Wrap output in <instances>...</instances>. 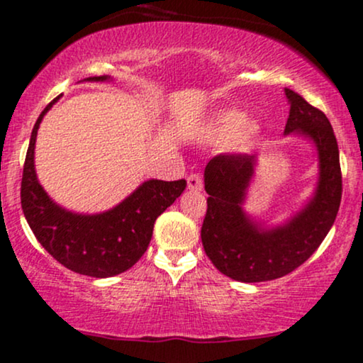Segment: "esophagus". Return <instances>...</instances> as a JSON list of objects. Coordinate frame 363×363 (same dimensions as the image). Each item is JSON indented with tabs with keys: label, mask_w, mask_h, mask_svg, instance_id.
Returning <instances> with one entry per match:
<instances>
[{
	"label": "esophagus",
	"mask_w": 363,
	"mask_h": 363,
	"mask_svg": "<svg viewBox=\"0 0 363 363\" xmlns=\"http://www.w3.org/2000/svg\"><path fill=\"white\" fill-rule=\"evenodd\" d=\"M204 186V179L201 174H191L189 177H187V187H189L191 191H201Z\"/></svg>",
	"instance_id": "34e87169"
}]
</instances>
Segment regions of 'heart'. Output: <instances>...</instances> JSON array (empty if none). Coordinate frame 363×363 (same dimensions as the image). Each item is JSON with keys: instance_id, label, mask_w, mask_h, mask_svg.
Masks as SVG:
<instances>
[{"instance_id": "obj_1", "label": "heart", "mask_w": 363, "mask_h": 363, "mask_svg": "<svg viewBox=\"0 0 363 363\" xmlns=\"http://www.w3.org/2000/svg\"><path fill=\"white\" fill-rule=\"evenodd\" d=\"M209 132L216 139H229L235 135L238 145H247L258 134V125L255 122L245 121V113L240 110L228 108L221 110L214 117Z\"/></svg>"}]
</instances>
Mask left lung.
Here are the masks:
<instances>
[{
    "label": "left lung",
    "instance_id": "left-lung-1",
    "mask_svg": "<svg viewBox=\"0 0 363 363\" xmlns=\"http://www.w3.org/2000/svg\"><path fill=\"white\" fill-rule=\"evenodd\" d=\"M284 91L290 100L284 134L296 132L310 137L320 160L318 187L300 214L284 226L266 231L242 213L255 155L219 154L209 160L204 171L209 197L201 240L216 268L238 281H269L303 264L322 245L340 208V155L330 121L296 91Z\"/></svg>",
    "mask_w": 363,
    "mask_h": 363
}]
</instances>
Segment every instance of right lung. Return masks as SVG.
<instances>
[{"instance_id":"right-lung-1","label":"right lung","mask_w":363,"mask_h":363,"mask_svg":"<svg viewBox=\"0 0 363 363\" xmlns=\"http://www.w3.org/2000/svg\"><path fill=\"white\" fill-rule=\"evenodd\" d=\"M108 77H90L104 82ZM60 95L52 100L36 121L21 177V208L40 245L65 268L94 278L116 277L127 272L147 251L155 219L171 206L187 182H144L117 208L102 214L84 216L65 211L53 203L35 174L33 154L40 122Z\"/></svg>"}]
</instances>
